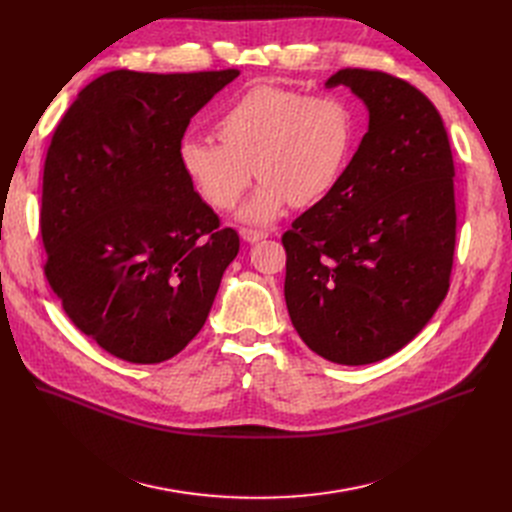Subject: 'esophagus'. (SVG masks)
<instances>
[{
  "label": "esophagus",
  "mask_w": 512,
  "mask_h": 512,
  "mask_svg": "<svg viewBox=\"0 0 512 512\" xmlns=\"http://www.w3.org/2000/svg\"><path fill=\"white\" fill-rule=\"evenodd\" d=\"M239 235H241V239H243V241H248V243H256V241H260V239H266V237H269V233H266V231H260V229H248V227L239 229Z\"/></svg>",
  "instance_id": "obj_1"
}]
</instances>
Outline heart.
Here are the masks:
<instances>
[{
	"label": "heart",
	"instance_id": "obj_1",
	"mask_svg": "<svg viewBox=\"0 0 512 512\" xmlns=\"http://www.w3.org/2000/svg\"><path fill=\"white\" fill-rule=\"evenodd\" d=\"M214 131L221 143L183 139L185 175L210 206L231 210L256 170L262 181L241 216L266 225L289 202L308 206L335 187L352 158L358 118L342 95L260 83L235 97Z\"/></svg>",
	"mask_w": 512,
	"mask_h": 512
}]
</instances>
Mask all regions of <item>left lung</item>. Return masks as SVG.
<instances>
[{
  "label": "left lung",
  "mask_w": 512,
  "mask_h": 512,
  "mask_svg": "<svg viewBox=\"0 0 512 512\" xmlns=\"http://www.w3.org/2000/svg\"><path fill=\"white\" fill-rule=\"evenodd\" d=\"M369 131L323 200L281 241L285 304L302 342L358 367L402 350L444 302L456 246L454 160L429 97L381 70L344 68Z\"/></svg>",
  "instance_id": "1"
}]
</instances>
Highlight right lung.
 <instances>
[{
    "label": "right lung",
    "mask_w": 512,
    "mask_h": 512,
    "mask_svg": "<svg viewBox=\"0 0 512 512\" xmlns=\"http://www.w3.org/2000/svg\"><path fill=\"white\" fill-rule=\"evenodd\" d=\"M239 70H112L62 116L43 166V271L108 354L156 364L204 327L239 235L179 160L191 116Z\"/></svg>",
    "instance_id": "add662e5"
}]
</instances>
